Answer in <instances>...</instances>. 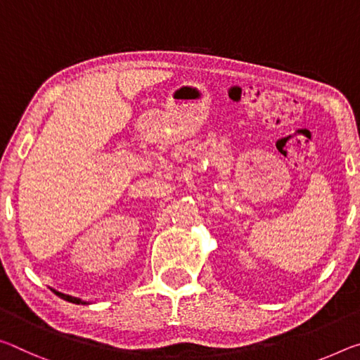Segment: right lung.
Listing matches in <instances>:
<instances>
[{
	"mask_svg": "<svg viewBox=\"0 0 360 360\" xmlns=\"http://www.w3.org/2000/svg\"><path fill=\"white\" fill-rule=\"evenodd\" d=\"M53 292L57 295V296H60L62 300H65V301H70V303H75V304H86V303H83L82 300H78V298H73V296H68V295H64V293H60V292H56V290H53Z\"/></svg>",
	"mask_w": 360,
	"mask_h": 360,
	"instance_id": "obj_1",
	"label": "right lung"
}]
</instances>
